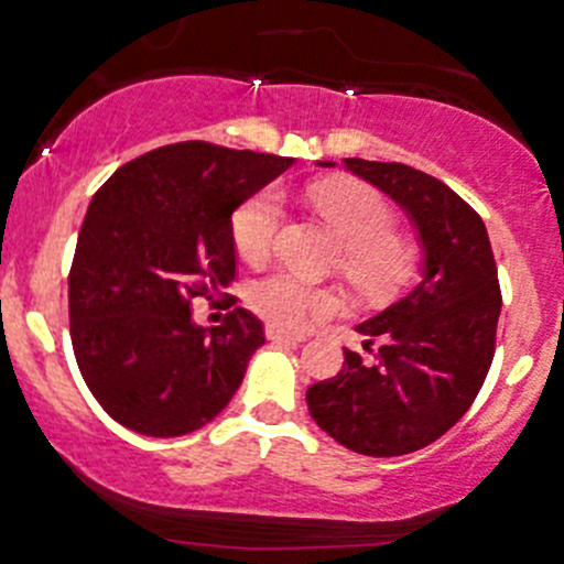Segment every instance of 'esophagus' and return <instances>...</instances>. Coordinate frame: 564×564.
<instances>
[{
	"mask_svg": "<svg viewBox=\"0 0 564 564\" xmlns=\"http://www.w3.org/2000/svg\"><path fill=\"white\" fill-rule=\"evenodd\" d=\"M265 336L274 341H304V336L301 334H290V330L280 328V325H265Z\"/></svg>",
	"mask_w": 564,
	"mask_h": 564,
	"instance_id": "34e87169",
	"label": "esophagus"
}]
</instances>
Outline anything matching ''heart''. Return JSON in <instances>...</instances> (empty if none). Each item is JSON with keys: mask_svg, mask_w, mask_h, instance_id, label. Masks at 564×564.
Here are the masks:
<instances>
[{"mask_svg": "<svg viewBox=\"0 0 564 564\" xmlns=\"http://www.w3.org/2000/svg\"><path fill=\"white\" fill-rule=\"evenodd\" d=\"M310 200L345 241L341 271L358 290L371 295L399 288L412 274L415 247L393 234V208L377 189L358 182H321L310 187ZM284 223L280 189L252 195L234 214V241L247 263H265L274 254ZM247 301L258 315L280 328H301L334 312L336 295L299 280L288 271H274L247 288Z\"/></svg>", "mask_w": 564, "mask_h": 564, "instance_id": "1", "label": "heart"}]
</instances>
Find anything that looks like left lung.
I'll return each instance as SVG.
<instances>
[{"mask_svg":"<svg viewBox=\"0 0 564 564\" xmlns=\"http://www.w3.org/2000/svg\"><path fill=\"white\" fill-rule=\"evenodd\" d=\"M345 167L410 214L423 247V280L358 325L367 350L380 345L375 361L345 350V367L310 386L306 404L317 426L345 448L404 456L443 437L489 375L502 310L495 252L478 212L440 178L358 156Z\"/></svg>","mask_w":564,"mask_h":564,"instance_id":"1","label":"left lung"}]
</instances>
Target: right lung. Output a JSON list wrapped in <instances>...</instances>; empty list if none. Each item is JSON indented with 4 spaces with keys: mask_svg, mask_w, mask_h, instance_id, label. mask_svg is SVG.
I'll use <instances>...</instances> for the list:
<instances>
[{
    "mask_svg": "<svg viewBox=\"0 0 564 564\" xmlns=\"http://www.w3.org/2000/svg\"><path fill=\"white\" fill-rule=\"evenodd\" d=\"M290 165L184 141L121 165L91 197L69 269V336L86 386L121 426L182 437L239 391L263 323L236 306L200 328L189 306L234 282L230 217Z\"/></svg>",
    "mask_w": 564,
    "mask_h": 564,
    "instance_id": "obj_1",
    "label": "right lung"
}]
</instances>
